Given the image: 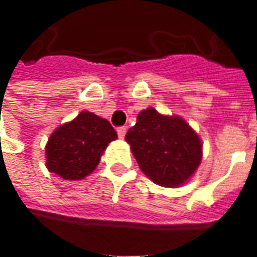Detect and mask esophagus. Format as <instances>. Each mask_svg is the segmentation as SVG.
<instances>
[{"label": "esophagus", "mask_w": 257, "mask_h": 257, "mask_svg": "<svg viewBox=\"0 0 257 257\" xmlns=\"http://www.w3.org/2000/svg\"><path fill=\"white\" fill-rule=\"evenodd\" d=\"M117 134L119 139H123V138H125V134H126V128H125V126H119V128H117Z\"/></svg>", "instance_id": "obj_1"}]
</instances>
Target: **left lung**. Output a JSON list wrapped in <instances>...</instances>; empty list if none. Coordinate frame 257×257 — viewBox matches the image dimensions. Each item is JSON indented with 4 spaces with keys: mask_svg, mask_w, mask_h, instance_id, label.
Here are the masks:
<instances>
[{
    "mask_svg": "<svg viewBox=\"0 0 257 257\" xmlns=\"http://www.w3.org/2000/svg\"><path fill=\"white\" fill-rule=\"evenodd\" d=\"M125 140L146 176L164 187L183 184L198 168L202 145L184 119L149 107L138 115Z\"/></svg>",
    "mask_w": 257,
    "mask_h": 257,
    "instance_id": "1",
    "label": "left lung"
}]
</instances>
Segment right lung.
<instances>
[{
	"label": "right lung",
	"instance_id": "right-lung-1",
	"mask_svg": "<svg viewBox=\"0 0 257 257\" xmlns=\"http://www.w3.org/2000/svg\"><path fill=\"white\" fill-rule=\"evenodd\" d=\"M117 132L104 118L81 111L59 126L48 140L47 168L66 180H79L95 171L100 156Z\"/></svg>",
	"mask_w": 257,
	"mask_h": 257
}]
</instances>
